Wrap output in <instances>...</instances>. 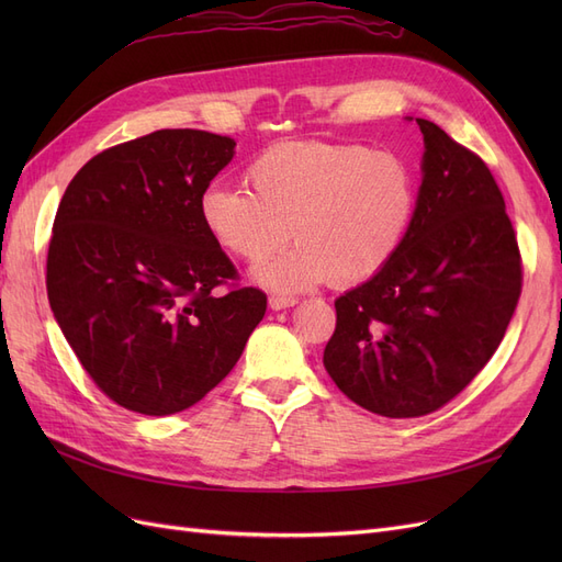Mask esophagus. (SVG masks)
<instances>
[{
  "mask_svg": "<svg viewBox=\"0 0 562 562\" xmlns=\"http://www.w3.org/2000/svg\"><path fill=\"white\" fill-rule=\"evenodd\" d=\"M295 302H297L295 297H281V295H271V297H269V307L274 310V312H281V310L293 307Z\"/></svg>",
  "mask_w": 562,
  "mask_h": 562,
  "instance_id": "1",
  "label": "esophagus"
}]
</instances>
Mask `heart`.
I'll return each instance as SVG.
<instances>
[{
  "label": "heart",
  "mask_w": 562,
  "mask_h": 562,
  "mask_svg": "<svg viewBox=\"0 0 562 562\" xmlns=\"http://www.w3.org/2000/svg\"><path fill=\"white\" fill-rule=\"evenodd\" d=\"M250 189L211 184L199 213L217 246L258 265L293 236L283 258L255 271L274 291L330 279H372L401 248L417 211V178L394 151L353 143H279L248 166Z\"/></svg>",
  "instance_id": "b5f03b06"
}]
</instances>
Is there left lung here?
Here are the masks:
<instances>
[{
	"label": "left lung",
	"instance_id": "1",
	"mask_svg": "<svg viewBox=\"0 0 562 562\" xmlns=\"http://www.w3.org/2000/svg\"><path fill=\"white\" fill-rule=\"evenodd\" d=\"M417 211L391 262L335 300L328 375L382 417L443 407L497 351L522 288L504 196L485 161L427 119Z\"/></svg>",
	"mask_w": 562,
	"mask_h": 562
}]
</instances>
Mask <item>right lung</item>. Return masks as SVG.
Returning <instances> with one entry per match:
<instances>
[{
    "mask_svg": "<svg viewBox=\"0 0 562 562\" xmlns=\"http://www.w3.org/2000/svg\"><path fill=\"white\" fill-rule=\"evenodd\" d=\"M234 147L209 131H155L100 151L60 199L50 310L89 378L126 411L164 417L199 403L265 316L267 295L234 285L199 213Z\"/></svg>",
    "mask_w": 562,
    "mask_h": 562,
    "instance_id": "obj_1",
    "label": "right lung"
}]
</instances>
